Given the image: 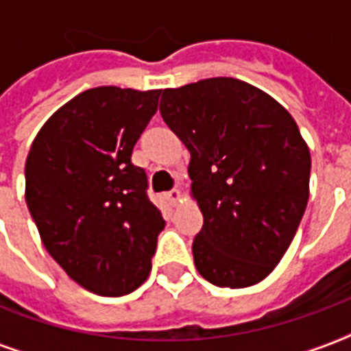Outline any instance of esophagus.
Instances as JSON below:
<instances>
[{
    "label": "esophagus",
    "instance_id": "obj_1",
    "mask_svg": "<svg viewBox=\"0 0 351 351\" xmlns=\"http://www.w3.org/2000/svg\"><path fill=\"white\" fill-rule=\"evenodd\" d=\"M167 200H169V202L173 204V206H176V204L180 202V200H182V191H180V189H173V191L167 193Z\"/></svg>",
    "mask_w": 351,
    "mask_h": 351
}]
</instances>
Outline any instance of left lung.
<instances>
[{"mask_svg":"<svg viewBox=\"0 0 351 351\" xmlns=\"http://www.w3.org/2000/svg\"><path fill=\"white\" fill-rule=\"evenodd\" d=\"M162 118L189 160L204 215L193 240L198 273L220 288L269 275L293 240L310 197L308 143L277 100L237 78L162 90Z\"/></svg>","mask_w":351,"mask_h":351,"instance_id":"1","label":"left lung"}]
</instances>
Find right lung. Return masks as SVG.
<instances>
[{
    "mask_svg": "<svg viewBox=\"0 0 351 351\" xmlns=\"http://www.w3.org/2000/svg\"><path fill=\"white\" fill-rule=\"evenodd\" d=\"M160 89L96 87L43 123L25 162V200L41 242L90 293L121 297L145 282L165 220L132 165Z\"/></svg>",
    "mask_w": 351,
    "mask_h": 351,
    "instance_id": "obj_1",
    "label": "right lung"
}]
</instances>
